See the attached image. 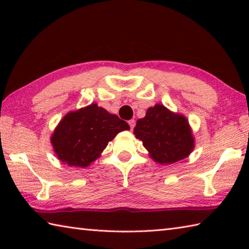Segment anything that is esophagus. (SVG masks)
<instances>
[{
    "label": "esophagus",
    "instance_id": "34e87169",
    "mask_svg": "<svg viewBox=\"0 0 249 249\" xmlns=\"http://www.w3.org/2000/svg\"><path fill=\"white\" fill-rule=\"evenodd\" d=\"M128 124L130 126V129H133L135 127V120H130L128 121Z\"/></svg>",
    "mask_w": 249,
    "mask_h": 249
}]
</instances>
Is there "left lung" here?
Segmentation results:
<instances>
[{
	"label": "left lung",
	"instance_id": "left-lung-1",
	"mask_svg": "<svg viewBox=\"0 0 249 249\" xmlns=\"http://www.w3.org/2000/svg\"><path fill=\"white\" fill-rule=\"evenodd\" d=\"M134 134L142 142L150 157L161 165H171L184 159L195 148L188 120L161 104L147 109L146 116L137 121Z\"/></svg>",
	"mask_w": 249,
	"mask_h": 249
}]
</instances>
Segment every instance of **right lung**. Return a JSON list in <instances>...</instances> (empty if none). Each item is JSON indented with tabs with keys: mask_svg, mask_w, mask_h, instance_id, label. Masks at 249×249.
<instances>
[{
	"mask_svg": "<svg viewBox=\"0 0 249 249\" xmlns=\"http://www.w3.org/2000/svg\"><path fill=\"white\" fill-rule=\"evenodd\" d=\"M129 125L98 104L70 112L54 129L52 140L58 159L70 167L84 168L100 155L117 134Z\"/></svg>",
	"mask_w": 249,
	"mask_h": 249,
	"instance_id": "1",
	"label": "right lung"
}]
</instances>
